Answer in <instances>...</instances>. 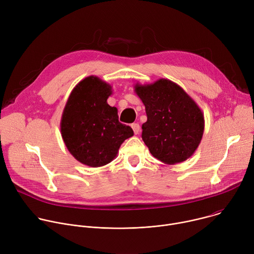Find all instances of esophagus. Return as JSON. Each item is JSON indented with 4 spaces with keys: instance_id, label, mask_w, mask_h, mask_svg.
I'll return each instance as SVG.
<instances>
[{
    "instance_id": "34e87169",
    "label": "esophagus",
    "mask_w": 254,
    "mask_h": 254,
    "mask_svg": "<svg viewBox=\"0 0 254 254\" xmlns=\"http://www.w3.org/2000/svg\"><path fill=\"white\" fill-rule=\"evenodd\" d=\"M131 127H132V129H133L134 134H137V133L139 132V130H140V127H139V125H138V124H132V125H131Z\"/></svg>"
}]
</instances>
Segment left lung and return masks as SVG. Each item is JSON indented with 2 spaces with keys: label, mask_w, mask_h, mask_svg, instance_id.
Here are the masks:
<instances>
[{
  "label": "left lung",
  "mask_w": 254,
  "mask_h": 254,
  "mask_svg": "<svg viewBox=\"0 0 254 254\" xmlns=\"http://www.w3.org/2000/svg\"><path fill=\"white\" fill-rule=\"evenodd\" d=\"M148 121L141 137L150 153L167 165L189 159L201 142L204 115L192 97L177 83L161 78L151 84L134 85Z\"/></svg>",
  "instance_id": "1"
}]
</instances>
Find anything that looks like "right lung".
I'll use <instances>...</instances> for the list:
<instances>
[{"label":"right lung","instance_id":"add662e5","mask_svg":"<svg viewBox=\"0 0 254 254\" xmlns=\"http://www.w3.org/2000/svg\"><path fill=\"white\" fill-rule=\"evenodd\" d=\"M113 87L88 76L71 91L63 110L60 129L69 153L83 165L97 168L111 163L121 144L133 135L119 122L118 108L107 103Z\"/></svg>","mask_w":254,"mask_h":254}]
</instances>
